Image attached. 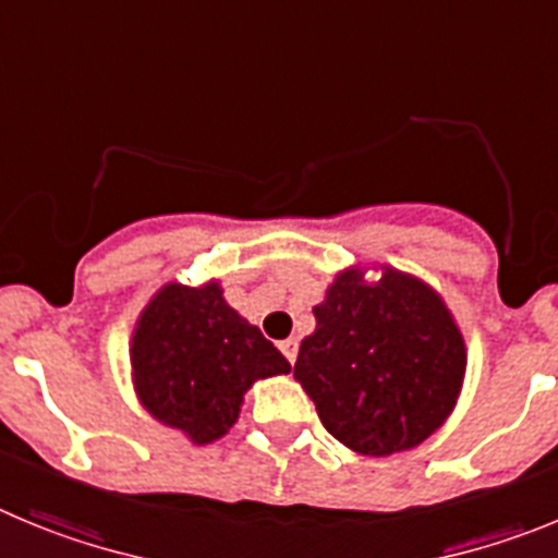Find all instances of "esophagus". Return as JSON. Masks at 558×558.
I'll return each instance as SVG.
<instances>
[{"label": "esophagus", "instance_id": "obj_1", "mask_svg": "<svg viewBox=\"0 0 558 558\" xmlns=\"http://www.w3.org/2000/svg\"><path fill=\"white\" fill-rule=\"evenodd\" d=\"M278 348H280V353L286 355V361H289V364H294V361H298V350H300L298 339H286V341H280Z\"/></svg>", "mask_w": 558, "mask_h": 558}]
</instances>
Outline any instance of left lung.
Returning a JSON list of instances; mask_svg holds the SVG:
<instances>
[{"instance_id": "left-lung-1", "label": "left lung", "mask_w": 558, "mask_h": 558, "mask_svg": "<svg viewBox=\"0 0 558 558\" xmlns=\"http://www.w3.org/2000/svg\"><path fill=\"white\" fill-rule=\"evenodd\" d=\"M294 378L341 445L389 456L428 439L464 378V341L448 308L420 280L386 269L366 286L350 269L314 308Z\"/></svg>"}]
</instances>
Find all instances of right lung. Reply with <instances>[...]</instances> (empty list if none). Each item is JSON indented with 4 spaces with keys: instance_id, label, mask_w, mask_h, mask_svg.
<instances>
[{
    "instance_id": "1",
    "label": "right lung",
    "mask_w": 558,
    "mask_h": 558,
    "mask_svg": "<svg viewBox=\"0 0 558 558\" xmlns=\"http://www.w3.org/2000/svg\"><path fill=\"white\" fill-rule=\"evenodd\" d=\"M289 369L272 341L225 303L217 283H169L133 336L138 398L155 420L197 445L219 439L235 423L253 380Z\"/></svg>"
}]
</instances>
